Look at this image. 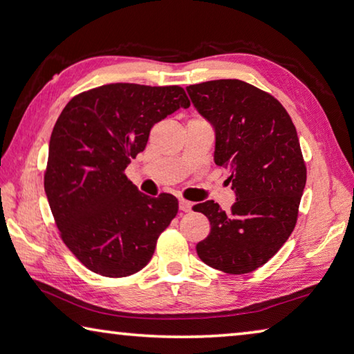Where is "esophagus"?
<instances>
[{"instance_id":"obj_1","label":"esophagus","mask_w":354,"mask_h":354,"mask_svg":"<svg viewBox=\"0 0 354 354\" xmlns=\"http://www.w3.org/2000/svg\"><path fill=\"white\" fill-rule=\"evenodd\" d=\"M179 211L190 212L192 211V203L185 201V200H179Z\"/></svg>"}]
</instances>
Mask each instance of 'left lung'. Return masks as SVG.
<instances>
[{"instance_id":"left-lung-1","label":"left lung","mask_w":354,"mask_h":354,"mask_svg":"<svg viewBox=\"0 0 354 354\" xmlns=\"http://www.w3.org/2000/svg\"><path fill=\"white\" fill-rule=\"evenodd\" d=\"M185 91L212 124L214 160L230 169L236 194L230 212L212 200L194 206L211 221L196 253L217 270L250 273L278 253L297 223L306 185L297 129L277 98L248 82L217 80Z\"/></svg>"}]
</instances>
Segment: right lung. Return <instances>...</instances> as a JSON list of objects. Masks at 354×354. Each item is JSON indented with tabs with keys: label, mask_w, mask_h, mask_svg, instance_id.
I'll use <instances>...</instances> for the list:
<instances>
[{
	"label": "right lung",
	"mask_w": 354,
	"mask_h": 354,
	"mask_svg": "<svg viewBox=\"0 0 354 354\" xmlns=\"http://www.w3.org/2000/svg\"><path fill=\"white\" fill-rule=\"evenodd\" d=\"M189 106L179 86L117 82L64 107L50 139L45 194L64 243L88 270L123 278L153 257L178 200L142 194L124 169L145 149L154 123Z\"/></svg>",
	"instance_id": "right-lung-1"
}]
</instances>
